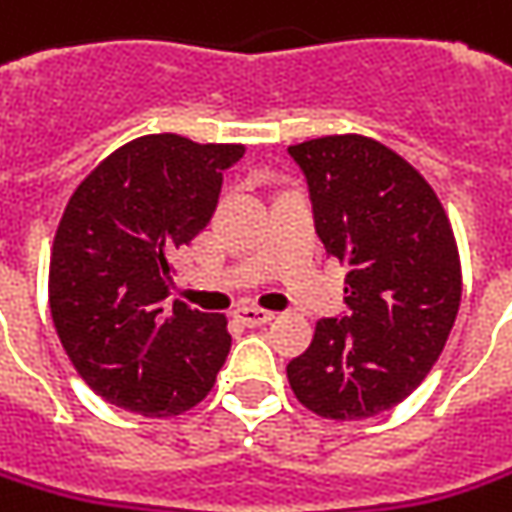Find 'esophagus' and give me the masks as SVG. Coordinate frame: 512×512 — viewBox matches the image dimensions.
I'll return each instance as SVG.
<instances>
[{
    "instance_id": "esophagus-1",
    "label": "esophagus",
    "mask_w": 512,
    "mask_h": 512,
    "mask_svg": "<svg viewBox=\"0 0 512 512\" xmlns=\"http://www.w3.org/2000/svg\"><path fill=\"white\" fill-rule=\"evenodd\" d=\"M235 314H238V319H241L243 325H249V328H255V325H266V322L274 319V311L257 308V305H241Z\"/></svg>"
}]
</instances>
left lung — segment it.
I'll return each mask as SVG.
<instances>
[{
	"label": "left lung",
	"mask_w": 512,
	"mask_h": 512,
	"mask_svg": "<svg viewBox=\"0 0 512 512\" xmlns=\"http://www.w3.org/2000/svg\"><path fill=\"white\" fill-rule=\"evenodd\" d=\"M288 154L308 179L319 241L350 266V311L316 322L311 347L288 361V384L319 417L381 415L420 387L454 328V229L431 184L375 139L333 134Z\"/></svg>",
	"instance_id": "1"
}]
</instances>
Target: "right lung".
Instances as JSON below:
<instances>
[{"instance_id": "add662e5", "label": "right lung", "mask_w": 512, "mask_h": 512, "mask_svg": "<svg viewBox=\"0 0 512 512\" xmlns=\"http://www.w3.org/2000/svg\"><path fill=\"white\" fill-rule=\"evenodd\" d=\"M243 145L131 139L72 193L52 241L50 311L66 356L103 401L145 417L207 398L232 336L224 314L165 311L170 255L210 224Z\"/></svg>"}]
</instances>
